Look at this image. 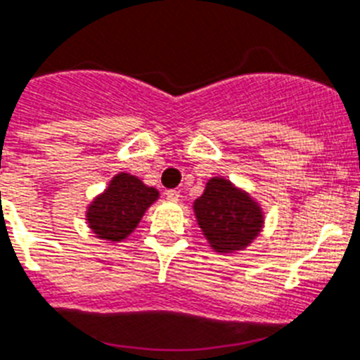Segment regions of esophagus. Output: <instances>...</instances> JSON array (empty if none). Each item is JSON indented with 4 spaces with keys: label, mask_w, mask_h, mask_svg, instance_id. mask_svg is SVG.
I'll return each mask as SVG.
<instances>
[{
    "label": "esophagus",
    "mask_w": 360,
    "mask_h": 360,
    "mask_svg": "<svg viewBox=\"0 0 360 360\" xmlns=\"http://www.w3.org/2000/svg\"><path fill=\"white\" fill-rule=\"evenodd\" d=\"M165 195L166 199H170V201H177V199H179V190H166Z\"/></svg>",
    "instance_id": "34e87169"
}]
</instances>
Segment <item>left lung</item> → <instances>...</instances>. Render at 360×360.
Returning <instances> with one entry per match:
<instances>
[{
  "instance_id": "8db88e82",
  "label": "left lung",
  "mask_w": 360,
  "mask_h": 360,
  "mask_svg": "<svg viewBox=\"0 0 360 360\" xmlns=\"http://www.w3.org/2000/svg\"><path fill=\"white\" fill-rule=\"evenodd\" d=\"M194 212L205 238L217 252L245 249L264 225L259 205L223 177L208 181L203 195L195 199Z\"/></svg>"
}]
</instances>
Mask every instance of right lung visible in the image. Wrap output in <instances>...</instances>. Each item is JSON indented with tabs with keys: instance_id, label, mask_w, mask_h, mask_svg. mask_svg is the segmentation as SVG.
I'll return each instance as SVG.
<instances>
[{
	"instance_id": "add662e5",
	"label": "right lung",
	"mask_w": 360,
	"mask_h": 360,
	"mask_svg": "<svg viewBox=\"0 0 360 360\" xmlns=\"http://www.w3.org/2000/svg\"><path fill=\"white\" fill-rule=\"evenodd\" d=\"M157 198L159 192L144 185L135 175L117 174L104 194L89 205L87 223L96 238L122 241L135 231L141 217Z\"/></svg>"
}]
</instances>
